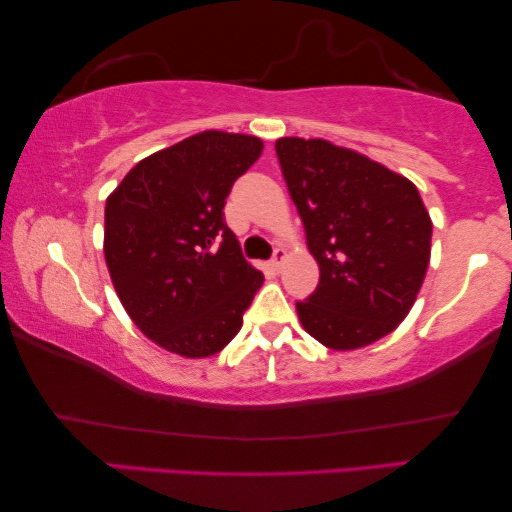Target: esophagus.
<instances>
[{"label":"esophagus","mask_w":512,"mask_h":512,"mask_svg":"<svg viewBox=\"0 0 512 512\" xmlns=\"http://www.w3.org/2000/svg\"><path fill=\"white\" fill-rule=\"evenodd\" d=\"M283 261H286V249L276 247L274 254H272V267H274V270H279V267L283 265Z\"/></svg>","instance_id":"esophagus-1"}]
</instances>
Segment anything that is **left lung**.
Instances as JSON below:
<instances>
[{"instance_id": "obj_1", "label": "left lung", "mask_w": 512, "mask_h": 512, "mask_svg": "<svg viewBox=\"0 0 512 512\" xmlns=\"http://www.w3.org/2000/svg\"><path fill=\"white\" fill-rule=\"evenodd\" d=\"M274 149L320 265L299 320L331 349L372 345L408 315L429 267L433 226L420 192L326 140L281 138Z\"/></svg>"}]
</instances>
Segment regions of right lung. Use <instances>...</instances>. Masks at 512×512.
<instances>
[{
	"label": "right lung",
	"mask_w": 512,
	"mask_h": 512,
	"mask_svg": "<svg viewBox=\"0 0 512 512\" xmlns=\"http://www.w3.org/2000/svg\"><path fill=\"white\" fill-rule=\"evenodd\" d=\"M261 152L254 136L197 133L140 161L106 199L104 256L117 297L167 351L217 354L263 286L224 220L233 183Z\"/></svg>",
	"instance_id": "add662e5"
}]
</instances>
